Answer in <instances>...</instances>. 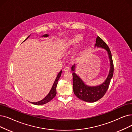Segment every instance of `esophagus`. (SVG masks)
Instances as JSON below:
<instances>
[{"instance_id":"esophagus-1","label":"esophagus","mask_w":132,"mask_h":132,"mask_svg":"<svg viewBox=\"0 0 132 132\" xmlns=\"http://www.w3.org/2000/svg\"><path fill=\"white\" fill-rule=\"evenodd\" d=\"M70 71V68L68 67H65L64 68V72H67V71Z\"/></svg>"}]
</instances>
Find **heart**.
Returning <instances> with one entry per match:
<instances>
[{"label":"heart","mask_w":132,"mask_h":132,"mask_svg":"<svg viewBox=\"0 0 132 132\" xmlns=\"http://www.w3.org/2000/svg\"><path fill=\"white\" fill-rule=\"evenodd\" d=\"M83 39V37L81 34H74L67 37L60 44V48L61 50H69L75 46ZM84 44H80L75 48L74 51V55H78L81 50L84 48Z\"/></svg>","instance_id":"heart-1"}]
</instances>
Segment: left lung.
<instances>
[{"instance_id":"8db88e82","label":"left lung","mask_w":132,"mask_h":132,"mask_svg":"<svg viewBox=\"0 0 132 132\" xmlns=\"http://www.w3.org/2000/svg\"><path fill=\"white\" fill-rule=\"evenodd\" d=\"M95 47L105 50L110 61V68L108 75L104 82L95 86H88L86 84L76 73V65L74 64L71 67V71L73 72L74 93L79 99L88 102H94L102 98L108 88L114 72V66L111 51L105 42L99 36L96 38Z\"/></svg>"}]
</instances>
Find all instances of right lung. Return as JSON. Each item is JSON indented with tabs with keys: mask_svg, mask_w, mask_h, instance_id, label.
Masks as SVG:
<instances>
[{
	"mask_svg": "<svg viewBox=\"0 0 132 132\" xmlns=\"http://www.w3.org/2000/svg\"><path fill=\"white\" fill-rule=\"evenodd\" d=\"M31 36V34L30 36H28L27 38L23 42H24L25 40H26L28 38V37H29L30 36ZM49 36L48 34H44V35H43L42 36V37H43V38H47ZM61 73H62V71H60L59 73L58 74V75H57L56 77V79L55 80V81L53 84V86L52 88H51L50 92L48 93V94L46 96L45 98L40 100L39 101H38V102H30L31 104H33L34 105H44V104H46V103L48 102L49 101H50L51 100L53 99L55 96L56 95V86H57V84H58V80L61 75Z\"/></svg>",
	"mask_w": 132,
	"mask_h": 132,
	"instance_id": "1",
	"label": "right lung"
}]
</instances>
